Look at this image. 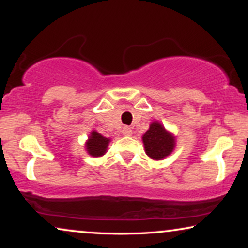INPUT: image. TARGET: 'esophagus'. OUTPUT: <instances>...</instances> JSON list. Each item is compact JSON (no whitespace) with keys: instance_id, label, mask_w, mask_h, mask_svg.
I'll return each mask as SVG.
<instances>
[{"instance_id":"esophagus-1","label":"esophagus","mask_w":248,"mask_h":248,"mask_svg":"<svg viewBox=\"0 0 248 248\" xmlns=\"http://www.w3.org/2000/svg\"><path fill=\"white\" fill-rule=\"evenodd\" d=\"M122 133L124 135H131L132 134V128L128 126H124L123 130H122Z\"/></svg>"}]
</instances>
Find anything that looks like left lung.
Returning <instances> with one entry per match:
<instances>
[{
    "label": "left lung",
    "instance_id": "left-lung-1",
    "mask_svg": "<svg viewBox=\"0 0 248 248\" xmlns=\"http://www.w3.org/2000/svg\"><path fill=\"white\" fill-rule=\"evenodd\" d=\"M145 154L155 160H161L168 157L174 150L176 138L168 132L159 122L155 121L150 124L149 130L142 135Z\"/></svg>",
    "mask_w": 248,
    "mask_h": 248
}]
</instances>
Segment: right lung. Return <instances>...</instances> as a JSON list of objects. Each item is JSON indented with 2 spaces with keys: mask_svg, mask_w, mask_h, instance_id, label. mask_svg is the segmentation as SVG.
Here are the masks:
<instances>
[{
  "mask_svg": "<svg viewBox=\"0 0 248 248\" xmlns=\"http://www.w3.org/2000/svg\"><path fill=\"white\" fill-rule=\"evenodd\" d=\"M110 139L103 137L100 133L93 131L86 142V150L91 157H103L106 154L107 147L109 144Z\"/></svg>",
  "mask_w": 248,
  "mask_h": 248,
  "instance_id": "obj_1",
  "label": "right lung"
}]
</instances>
